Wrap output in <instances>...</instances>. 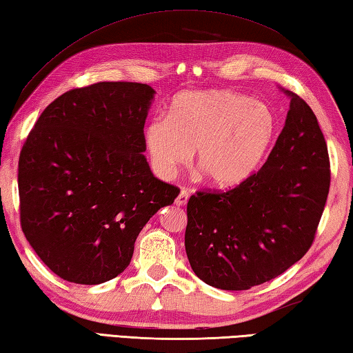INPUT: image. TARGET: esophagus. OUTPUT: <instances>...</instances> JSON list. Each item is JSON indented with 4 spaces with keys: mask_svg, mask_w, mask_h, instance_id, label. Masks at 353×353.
Masks as SVG:
<instances>
[{
    "mask_svg": "<svg viewBox=\"0 0 353 353\" xmlns=\"http://www.w3.org/2000/svg\"><path fill=\"white\" fill-rule=\"evenodd\" d=\"M187 202H188V191L182 190L181 193H179V196L176 197V205H179V207H183Z\"/></svg>",
    "mask_w": 353,
    "mask_h": 353,
    "instance_id": "34e87169",
    "label": "esophagus"
}]
</instances>
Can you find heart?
Masks as SVG:
<instances>
[{
    "label": "heart",
    "mask_w": 353,
    "mask_h": 353,
    "mask_svg": "<svg viewBox=\"0 0 353 353\" xmlns=\"http://www.w3.org/2000/svg\"><path fill=\"white\" fill-rule=\"evenodd\" d=\"M274 131V114L262 101L227 89L187 91L172 100L168 119L150 121L145 142L160 177H171L194 150L207 181L228 188L258 170Z\"/></svg>",
    "instance_id": "1"
}]
</instances>
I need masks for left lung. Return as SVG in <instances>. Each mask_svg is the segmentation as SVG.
Wrapping results in <instances>:
<instances>
[{
  "label": "left lung",
  "mask_w": 353,
  "mask_h": 353,
  "mask_svg": "<svg viewBox=\"0 0 353 353\" xmlns=\"http://www.w3.org/2000/svg\"><path fill=\"white\" fill-rule=\"evenodd\" d=\"M285 125L262 168L187 205L185 250L197 278L222 290L272 281L309 252L330 188V160L312 108L288 92Z\"/></svg>",
  "instance_id": "obj_1"
}]
</instances>
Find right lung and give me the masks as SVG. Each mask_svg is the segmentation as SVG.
<instances>
[{
  "label": "right lung",
  "mask_w": 353,
  "mask_h": 353,
  "mask_svg": "<svg viewBox=\"0 0 353 353\" xmlns=\"http://www.w3.org/2000/svg\"><path fill=\"white\" fill-rule=\"evenodd\" d=\"M154 89L74 88L38 117L18 160L21 230L57 276L95 285L130 265L152 214L181 193L150 170L143 126Z\"/></svg>",
  "instance_id": "1"
}]
</instances>
